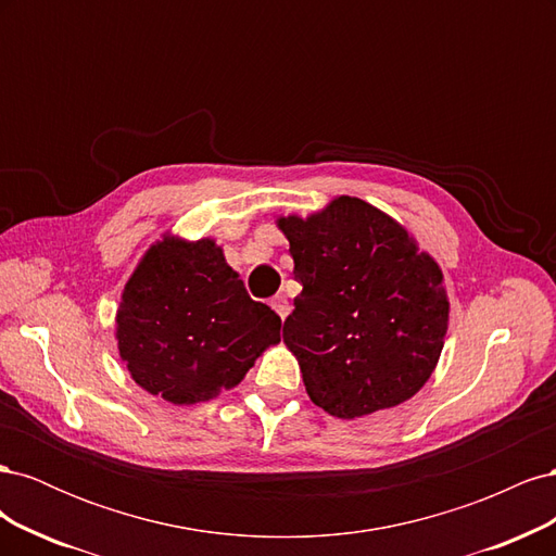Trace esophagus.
Returning <instances> with one entry per match:
<instances>
[{"label": "esophagus", "instance_id": "obj_1", "mask_svg": "<svg viewBox=\"0 0 556 556\" xmlns=\"http://www.w3.org/2000/svg\"><path fill=\"white\" fill-rule=\"evenodd\" d=\"M271 306H274V311L280 315V319H285L290 315V301H288V296L285 294H276L274 299H271Z\"/></svg>", "mask_w": 556, "mask_h": 556}]
</instances>
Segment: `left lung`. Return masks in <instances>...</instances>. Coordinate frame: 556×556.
Wrapping results in <instances>:
<instances>
[{
	"instance_id": "obj_1",
	"label": "left lung",
	"mask_w": 556,
	"mask_h": 556,
	"mask_svg": "<svg viewBox=\"0 0 556 556\" xmlns=\"http://www.w3.org/2000/svg\"><path fill=\"white\" fill-rule=\"evenodd\" d=\"M301 294L282 341L315 406L355 419L415 396L439 364L450 301L443 271L394 217L336 197L278 217Z\"/></svg>"
}]
</instances>
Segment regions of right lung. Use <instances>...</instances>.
<instances>
[{"mask_svg":"<svg viewBox=\"0 0 556 556\" xmlns=\"http://www.w3.org/2000/svg\"><path fill=\"white\" fill-rule=\"evenodd\" d=\"M115 339L134 382L176 406H192L245 378L280 341V317L248 296L213 239L166 233L125 285Z\"/></svg>","mask_w":556,"mask_h":556,"instance_id":"add662e5","label":"right lung"}]
</instances>
